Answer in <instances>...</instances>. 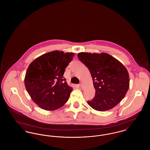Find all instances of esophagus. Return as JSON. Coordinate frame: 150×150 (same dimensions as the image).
<instances>
[{"mask_svg": "<svg viewBox=\"0 0 150 150\" xmlns=\"http://www.w3.org/2000/svg\"><path fill=\"white\" fill-rule=\"evenodd\" d=\"M79 86H80L81 87V88H82V89H83V88H84V85H83L82 83H80Z\"/></svg>", "mask_w": 150, "mask_h": 150, "instance_id": "34e87169", "label": "esophagus"}]
</instances>
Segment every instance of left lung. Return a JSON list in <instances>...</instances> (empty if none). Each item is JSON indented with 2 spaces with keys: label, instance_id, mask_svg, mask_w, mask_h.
<instances>
[{
  "label": "left lung",
  "instance_id": "obj_1",
  "mask_svg": "<svg viewBox=\"0 0 150 150\" xmlns=\"http://www.w3.org/2000/svg\"><path fill=\"white\" fill-rule=\"evenodd\" d=\"M79 60L89 70L96 90L94 97L88 100L93 109L105 111L117 105L129 87V76L125 66L111 55L81 52Z\"/></svg>",
  "mask_w": 150,
  "mask_h": 150
}]
</instances>
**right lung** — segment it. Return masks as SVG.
I'll return each mask as SVG.
<instances>
[{"mask_svg": "<svg viewBox=\"0 0 150 150\" xmlns=\"http://www.w3.org/2000/svg\"><path fill=\"white\" fill-rule=\"evenodd\" d=\"M74 56V53L55 50L38 57L29 65L25 85L33 100L40 108L55 110L69 100L72 88L68 86L64 74Z\"/></svg>", "mask_w": 150, "mask_h": 150, "instance_id": "1", "label": "right lung"}]
</instances>
